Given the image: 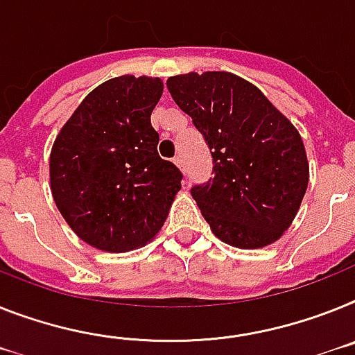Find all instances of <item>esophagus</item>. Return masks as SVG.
<instances>
[{"label": "esophagus", "mask_w": 355, "mask_h": 355, "mask_svg": "<svg viewBox=\"0 0 355 355\" xmlns=\"http://www.w3.org/2000/svg\"><path fill=\"white\" fill-rule=\"evenodd\" d=\"M173 162L177 164L178 168H180V169H182V171H184V159H182V155H177V157L173 159Z\"/></svg>", "instance_id": "1"}]
</instances>
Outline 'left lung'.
<instances>
[{"instance_id":"1","label":"left lung","mask_w":355,"mask_h":355,"mask_svg":"<svg viewBox=\"0 0 355 355\" xmlns=\"http://www.w3.org/2000/svg\"><path fill=\"white\" fill-rule=\"evenodd\" d=\"M213 157V178L191 195L214 236L240 249L276 242L309 186L305 146L293 122L254 85L229 71L168 79Z\"/></svg>"}]
</instances>
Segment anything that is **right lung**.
I'll return each mask as SVG.
<instances>
[{
    "label": "right lung",
    "mask_w": 355,
    "mask_h": 355,
    "mask_svg": "<svg viewBox=\"0 0 355 355\" xmlns=\"http://www.w3.org/2000/svg\"><path fill=\"white\" fill-rule=\"evenodd\" d=\"M162 88L159 77L110 79L86 95L53 142V202L95 249L126 252L150 242L182 187L151 126Z\"/></svg>",
    "instance_id": "add662e5"
}]
</instances>
